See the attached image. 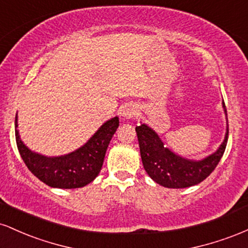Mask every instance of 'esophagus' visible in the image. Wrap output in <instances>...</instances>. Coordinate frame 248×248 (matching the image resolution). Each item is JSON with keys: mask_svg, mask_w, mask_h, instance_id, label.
<instances>
[{"mask_svg": "<svg viewBox=\"0 0 248 248\" xmlns=\"http://www.w3.org/2000/svg\"><path fill=\"white\" fill-rule=\"evenodd\" d=\"M138 114V107L135 105L128 104L121 108V116L124 119H133Z\"/></svg>", "mask_w": 248, "mask_h": 248, "instance_id": "34e87169", "label": "esophagus"}]
</instances>
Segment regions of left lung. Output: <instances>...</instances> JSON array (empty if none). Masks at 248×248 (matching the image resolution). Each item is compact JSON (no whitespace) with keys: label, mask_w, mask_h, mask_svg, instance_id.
Segmentation results:
<instances>
[{"label":"left lung","mask_w":248,"mask_h":248,"mask_svg":"<svg viewBox=\"0 0 248 248\" xmlns=\"http://www.w3.org/2000/svg\"><path fill=\"white\" fill-rule=\"evenodd\" d=\"M223 109L227 120L226 107L223 100ZM142 163L149 177L162 186L170 189H182L201 183L211 173L220 161L229 138V124L226 127L224 141L215 153L202 160H190L173 153L164 147L158 134L146 124L135 128Z\"/></svg>","instance_id":"obj_1"}]
</instances>
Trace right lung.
Returning <instances> with one entry per match:
<instances>
[{
	"label": "right lung",
	"instance_id": "obj_1",
	"mask_svg": "<svg viewBox=\"0 0 248 248\" xmlns=\"http://www.w3.org/2000/svg\"><path fill=\"white\" fill-rule=\"evenodd\" d=\"M17 120L16 114V143L25 166L43 183L59 189H77L94 181L102 168L108 144L119 127V118L114 116L75 152L61 156H45L25 146L19 136Z\"/></svg>",
	"mask_w": 248,
	"mask_h": 248
}]
</instances>
